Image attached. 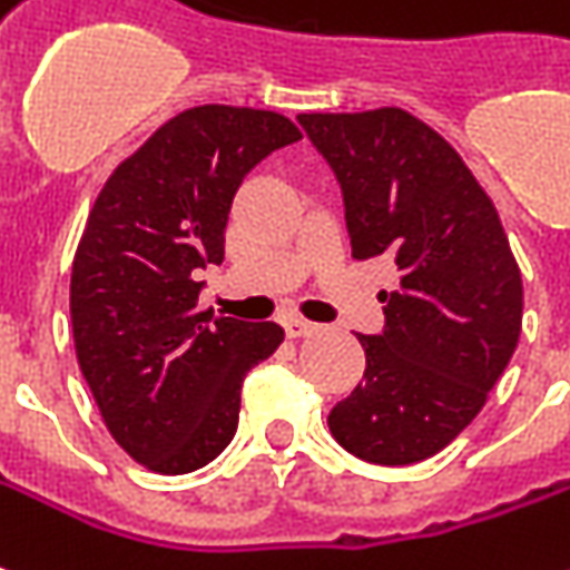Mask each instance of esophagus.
<instances>
[{"mask_svg": "<svg viewBox=\"0 0 570 570\" xmlns=\"http://www.w3.org/2000/svg\"><path fill=\"white\" fill-rule=\"evenodd\" d=\"M284 330H286V336H289V340H302V336L314 333V330H317V324L305 321V317H286Z\"/></svg>", "mask_w": 570, "mask_h": 570, "instance_id": "obj_1", "label": "esophagus"}]
</instances>
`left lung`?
<instances>
[{
  "label": "left lung",
  "mask_w": 570,
  "mask_h": 570,
  "mask_svg": "<svg viewBox=\"0 0 570 570\" xmlns=\"http://www.w3.org/2000/svg\"><path fill=\"white\" fill-rule=\"evenodd\" d=\"M296 119L336 173L352 256H389L401 272L395 293H380V336H357L364 380L326 423L367 463H420L479 416L519 345L507 230L463 157L407 110Z\"/></svg>",
  "instance_id": "8db88e82"
}]
</instances>
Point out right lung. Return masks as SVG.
Returning <instances> with one entry per match:
<instances>
[{
  "label": "right lung",
  "mask_w": 570,
  "mask_h": 570,
  "mask_svg": "<svg viewBox=\"0 0 570 570\" xmlns=\"http://www.w3.org/2000/svg\"><path fill=\"white\" fill-rule=\"evenodd\" d=\"M302 132L274 110L200 105L119 163L91 206L70 274L82 376L135 463L185 475L230 444L240 385L284 330L200 312L206 265L225 258L246 173Z\"/></svg>",
  "instance_id": "obj_1"
}]
</instances>
